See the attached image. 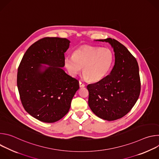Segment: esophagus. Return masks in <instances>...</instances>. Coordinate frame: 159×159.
<instances>
[{"label": "esophagus", "instance_id": "34e87169", "mask_svg": "<svg viewBox=\"0 0 159 159\" xmlns=\"http://www.w3.org/2000/svg\"><path fill=\"white\" fill-rule=\"evenodd\" d=\"M79 86H80V87H84L85 86V84L82 83L81 81H79Z\"/></svg>", "mask_w": 159, "mask_h": 159}]
</instances>
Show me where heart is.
I'll return each mask as SVG.
<instances>
[{"mask_svg":"<svg viewBox=\"0 0 159 159\" xmlns=\"http://www.w3.org/2000/svg\"><path fill=\"white\" fill-rule=\"evenodd\" d=\"M113 62L114 55L110 49L92 46L82 47L72 56L64 58L65 66L70 75L76 76L83 67V75L90 82L102 80L111 70Z\"/></svg>","mask_w":159,"mask_h":159,"instance_id":"b5f03b06","label":"heart"}]
</instances>
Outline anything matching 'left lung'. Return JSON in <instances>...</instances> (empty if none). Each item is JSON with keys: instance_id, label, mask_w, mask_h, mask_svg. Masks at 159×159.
<instances>
[{"instance_id": "1", "label": "left lung", "mask_w": 159, "mask_h": 159, "mask_svg": "<svg viewBox=\"0 0 159 159\" xmlns=\"http://www.w3.org/2000/svg\"><path fill=\"white\" fill-rule=\"evenodd\" d=\"M96 41L111 44L115 61L109 75L87 86L89 94L88 104L99 118L114 121L125 116L139 98V67L136 58L117 40L109 38Z\"/></svg>"}]
</instances>
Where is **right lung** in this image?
<instances>
[{
    "label": "right lung",
    "instance_id": "obj_1",
    "mask_svg": "<svg viewBox=\"0 0 159 159\" xmlns=\"http://www.w3.org/2000/svg\"><path fill=\"white\" fill-rule=\"evenodd\" d=\"M70 43L66 38L41 39L27 50L19 64L17 85L22 104L42 122L61 119L79 89V81L62 69Z\"/></svg>",
    "mask_w": 159,
    "mask_h": 159
}]
</instances>
